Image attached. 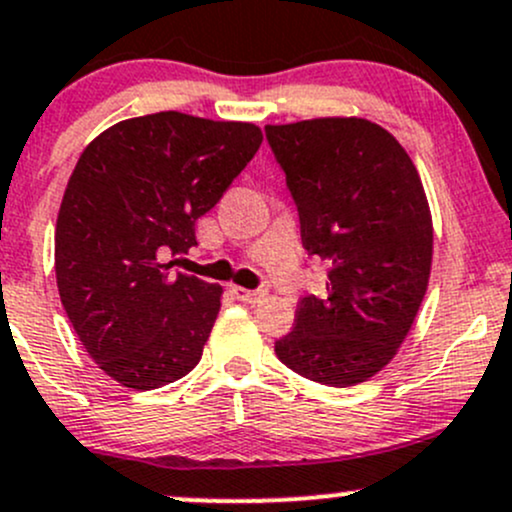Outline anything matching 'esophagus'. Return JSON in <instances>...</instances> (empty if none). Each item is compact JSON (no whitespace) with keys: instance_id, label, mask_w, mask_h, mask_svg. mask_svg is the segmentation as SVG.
Wrapping results in <instances>:
<instances>
[{"instance_id":"obj_1","label":"esophagus","mask_w":512,"mask_h":512,"mask_svg":"<svg viewBox=\"0 0 512 512\" xmlns=\"http://www.w3.org/2000/svg\"><path fill=\"white\" fill-rule=\"evenodd\" d=\"M233 294L238 297L240 301H245V304H255V301H260L265 297V289H245V287H233Z\"/></svg>"}]
</instances>
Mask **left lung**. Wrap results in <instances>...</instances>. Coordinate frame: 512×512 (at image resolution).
<instances>
[{"label":"left lung","instance_id":"1","mask_svg":"<svg viewBox=\"0 0 512 512\" xmlns=\"http://www.w3.org/2000/svg\"><path fill=\"white\" fill-rule=\"evenodd\" d=\"M265 134L297 203L301 245L328 265L326 294L299 301L274 353L314 383H365L395 358L427 292L434 235L422 181L400 142L360 117Z\"/></svg>","mask_w":512,"mask_h":512}]
</instances>
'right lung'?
Masks as SVG:
<instances>
[{"label":"right lung","instance_id":"1","mask_svg":"<svg viewBox=\"0 0 512 512\" xmlns=\"http://www.w3.org/2000/svg\"><path fill=\"white\" fill-rule=\"evenodd\" d=\"M262 144L250 122L157 112L117 122L80 154L56 223L61 304L90 358L132 390L184 378L220 311V284L174 272L196 220Z\"/></svg>","mask_w":512,"mask_h":512}]
</instances>
